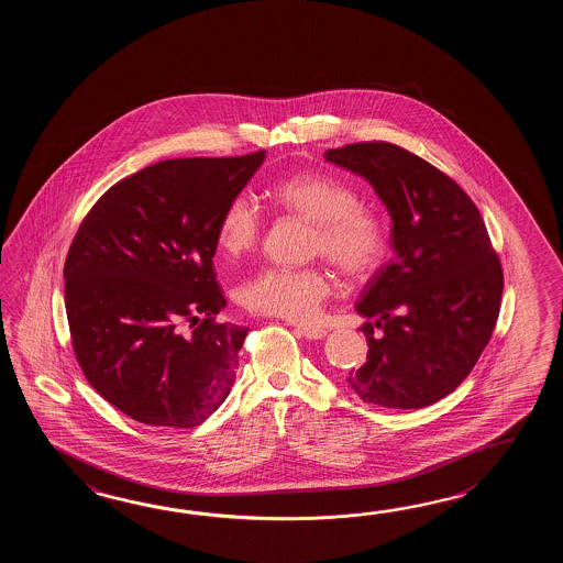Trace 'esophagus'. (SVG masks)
Wrapping results in <instances>:
<instances>
[{
  "label": "esophagus",
  "instance_id": "34e87169",
  "mask_svg": "<svg viewBox=\"0 0 563 563\" xmlns=\"http://www.w3.org/2000/svg\"><path fill=\"white\" fill-rule=\"evenodd\" d=\"M294 330L301 338H308V340H322L328 334L323 328H313V325H303V323H294Z\"/></svg>",
  "mask_w": 563,
  "mask_h": 563
}]
</instances>
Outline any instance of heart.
Masks as SVG:
<instances>
[{
    "instance_id": "1",
    "label": "heart",
    "mask_w": 563,
    "mask_h": 563,
    "mask_svg": "<svg viewBox=\"0 0 563 563\" xmlns=\"http://www.w3.org/2000/svg\"><path fill=\"white\" fill-rule=\"evenodd\" d=\"M277 209L311 223L310 253L322 255L350 279L372 276L383 265L388 238L383 219L360 205V195L347 180L323 170H306L277 180L269 189ZM262 235V216L252 199L240 192L229 199L217 221V247L229 257L255 247ZM334 282L322 267L267 265L240 287L247 310L311 322L332 298Z\"/></svg>"
}]
</instances>
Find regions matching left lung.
Here are the masks:
<instances>
[{
  "instance_id": "left-lung-1",
  "label": "left lung",
  "mask_w": 563,
  "mask_h": 563,
  "mask_svg": "<svg viewBox=\"0 0 563 563\" xmlns=\"http://www.w3.org/2000/svg\"><path fill=\"white\" fill-rule=\"evenodd\" d=\"M325 158L371 180L393 217L395 257L356 306L378 320L362 328L368 356L347 384L376 407H429L467 378L489 344L501 308L499 255L467 192L407 148L368 141Z\"/></svg>"
}]
</instances>
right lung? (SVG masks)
<instances>
[{"mask_svg": "<svg viewBox=\"0 0 563 563\" xmlns=\"http://www.w3.org/2000/svg\"><path fill=\"white\" fill-rule=\"evenodd\" d=\"M264 158L161 161L112 185L76 231L64 264L74 354L126 417L191 429L228 398L250 328L217 322V221Z\"/></svg>", "mask_w": 563, "mask_h": 563, "instance_id": "1", "label": "right lung"}]
</instances>
